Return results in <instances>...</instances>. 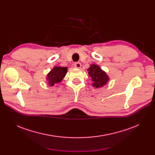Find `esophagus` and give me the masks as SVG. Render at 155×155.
I'll use <instances>...</instances> for the list:
<instances>
[{"label":"esophagus","mask_w":155,"mask_h":155,"mask_svg":"<svg viewBox=\"0 0 155 155\" xmlns=\"http://www.w3.org/2000/svg\"><path fill=\"white\" fill-rule=\"evenodd\" d=\"M74 67H76V68H80L81 67V64L80 63L78 62V63H76L74 64Z\"/></svg>","instance_id":"obj_1"}]
</instances>
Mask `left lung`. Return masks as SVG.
Instances as JSON below:
<instances>
[{
  "mask_svg": "<svg viewBox=\"0 0 155 155\" xmlns=\"http://www.w3.org/2000/svg\"><path fill=\"white\" fill-rule=\"evenodd\" d=\"M87 71L93 82L92 85L97 88L104 87L110 79L107 73L97 64H91Z\"/></svg>",
  "mask_w": 155,
  "mask_h": 155,
  "instance_id": "1",
  "label": "left lung"
}]
</instances>
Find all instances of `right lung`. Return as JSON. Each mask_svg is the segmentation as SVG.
<instances>
[{
  "label": "right lung",
  "mask_w": 155,
  "mask_h": 155,
  "mask_svg": "<svg viewBox=\"0 0 155 155\" xmlns=\"http://www.w3.org/2000/svg\"><path fill=\"white\" fill-rule=\"evenodd\" d=\"M67 73V67L55 66L47 74L46 77L49 86L52 87L55 84L61 82Z\"/></svg>",
  "instance_id": "1"
}]
</instances>
